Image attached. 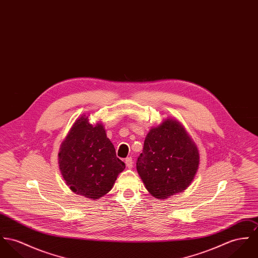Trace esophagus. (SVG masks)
Returning a JSON list of instances; mask_svg holds the SVG:
<instances>
[{
	"label": "esophagus",
	"instance_id": "obj_1",
	"mask_svg": "<svg viewBox=\"0 0 258 258\" xmlns=\"http://www.w3.org/2000/svg\"><path fill=\"white\" fill-rule=\"evenodd\" d=\"M124 162H125V165H126V167H127V168H133V166H134V161H133V158H132V157H127V158H125Z\"/></svg>",
	"mask_w": 258,
	"mask_h": 258
}]
</instances>
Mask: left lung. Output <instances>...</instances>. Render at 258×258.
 Here are the masks:
<instances>
[{
	"label": "left lung",
	"mask_w": 258,
	"mask_h": 258,
	"mask_svg": "<svg viewBox=\"0 0 258 258\" xmlns=\"http://www.w3.org/2000/svg\"><path fill=\"white\" fill-rule=\"evenodd\" d=\"M199 164V150L183 126L167 119L146 136L137 169L147 190L163 199L186 189Z\"/></svg>",
	"instance_id": "obj_1"
}]
</instances>
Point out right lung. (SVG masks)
Here are the masks:
<instances>
[{
  "instance_id": "1",
  "label": "right lung",
  "mask_w": 258,
  "mask_h": 258,
  "mask_svg": "<svg viewBox=\"0 0 258 258\" xmlns=\"http://www.w3.org/2000/svg\"><path fill=\"white\" fill-rule=\"evenodd\" d=\"M59 166L62 178L74 192L93 199L108 194L125 168L104 126L101 123L92 125L85 115L76 120L61 143Z\"/></svg>"
}]
</instances>
